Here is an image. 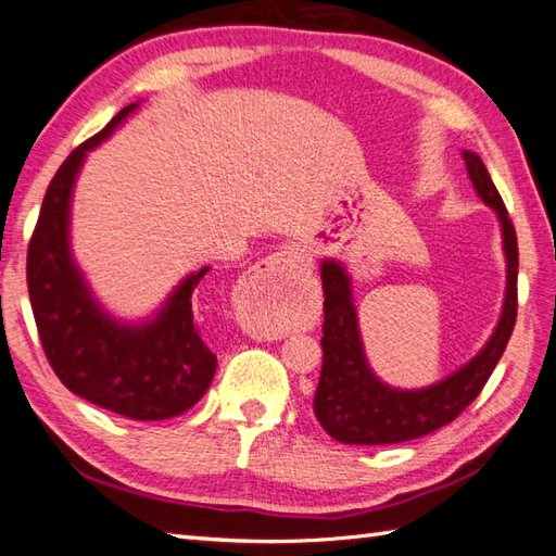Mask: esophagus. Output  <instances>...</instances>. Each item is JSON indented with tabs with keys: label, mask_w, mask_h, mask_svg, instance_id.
Here are the masks:
<instances>
[{
	"label": "esophagus",
	"mask_w": 556,
	"mask_h": 556,
	"mask_svg": "<svg viewBox=\"0 0 556 556\" xmlns=\"http://www.w3.org/2000/svg\"><path fill=\"white\" fill-rule=\"evenodd\" d=\"M312 276V258L294 244L280 247L278 252L264 256L262 262L247 270L240 282V298L247 309V324L266 328L264 316L270 309H280L294 290ZM274 328V326H270Z\"/></svg>",
	"instance_id": "1"
}]
</instances>
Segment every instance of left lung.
<instances>
[{
	"label": "left lung",
	"mask_w": 556,
	"mask_h": 556,
	"mask_svg": "<svg viewBox=\"0 0 556 556\" xmlns=\"http://www.w3.org/2000/svg\"><path fill=\"white\" fill-rule=\"evenodd\" d=\"M462 156L478 197L495 212L502 228L507 290H504L497 326L483 350L447 378L418 390L392 388L368 366L348 268L338 258H324L320 262L326 298L324 338H320L324 368L314 397V414L326 433L344 445H394L447 426L478 397L507 350L516 324V276H519L516 230L483 159L468 150Z\"/></svg>",
	"instance_id": "left-lung-1"
}]
</instances>
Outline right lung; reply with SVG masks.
<instances>
[{
	"instance_id": "right-lung-1",
	"label": "right lung",
	"mask_w": 556,
	"mask_h": 556,
	"mask_svg": "<svg viewBox=\"0 0 556 556\" xmlns=\"http://www.w3.org/2000/svg\"><path fill=\"white\" fill-rule=\"evenodd\" d=\"M138 106L121 109L61 164L42 200L26 268L37 332L59 380L102 409L164 421L200 402L216 374V354L192 314V294L208 266L185 276L154 316L132 324L97 302L71 252V202L85 156Z\"/></svg>"
}]
</instances>
